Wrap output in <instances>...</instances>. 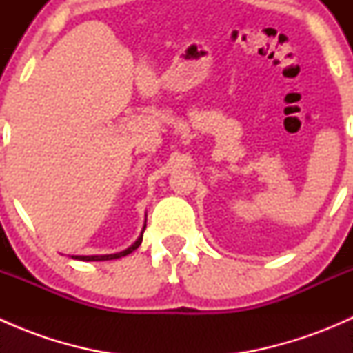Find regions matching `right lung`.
<instances>
[{"label":"right lung","mask_w":353,"mask_h":353,"mask_svg":"<svg viewBox=\"0 0 353 353\" xmlns=\"http://www.w3.org/2000/svg\"><path fill=\"white\" fill-rule=\"evenodd\" d=\"M145 227H147V225H145ZM145 227H143V230H145ZM141 239H143V232H141V236L138 237L137 243H134L133 245H130V248H128V249H124V251L116 252V254H104V256H73V258H74V259H83V261H108V259H116V258H121V256H126V254H130V252H133L134 249H137L138 245L141 244Z\"/></svg>","instance_id":"obj_1"}]
</instances>
